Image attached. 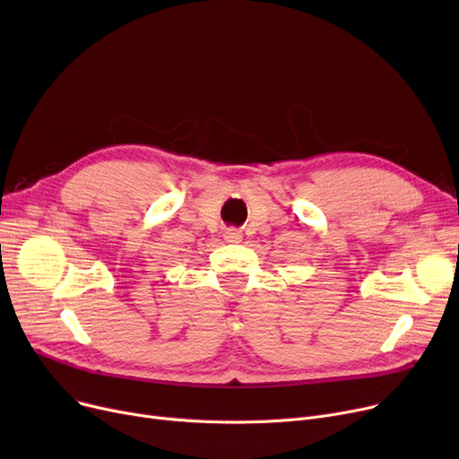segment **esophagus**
<instances>
[{"label":"esophagus","instance_id":"34e87169","mask_svg":"<svg viewBox=\"0 0 459 459\" xmlns=\"http://www.w3.org/2000/svg\"><path fill=\"white\" fill-rule=\"evenodd\" d=\"M223 238H225L227 244H239V242H242L244 236H242V232H239L238 229H227Z\"/></svg>","mask_w":459,"mask_h":459}]
</instances>
